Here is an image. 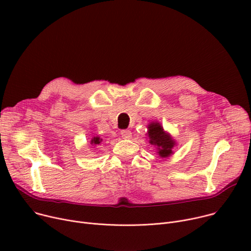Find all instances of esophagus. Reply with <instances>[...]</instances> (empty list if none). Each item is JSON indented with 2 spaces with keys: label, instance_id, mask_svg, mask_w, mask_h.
<instances>
[{
  "label": "esophagus",
  "instance_id": "obj_1",
  "mask_svg": "<svg viewBox=\"0 0 251 251\" xmlns=\"http://www.w3.org/2000/svg\"><path fill=\"white\" fill-rule=\"evenodd\" d=\"M121 136L123 139H129V138H131V136H132V133H131L130 130L125 129V130L121 131Z\"/></svg>",
  "mask_w": 251,
  "mask_h": 251
}]
</instances>
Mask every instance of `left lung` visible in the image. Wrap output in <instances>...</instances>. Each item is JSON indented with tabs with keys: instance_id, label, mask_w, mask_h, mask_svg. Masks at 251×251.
<instances>
[{
	"instance_id": "8db88e82",
	"label": "left lung",
	"mask_w": 251,
	"mask_h": 251,
	"mask_svg": "<svg viewBox=\"0 0 251 251\" xmlns=\"http://www.w3.org/2000/svg\"><path fill=\"white\" fill-rule=\"evenodd\" d=\"M148 135L150 143L156 147L157 153L161 157H168L173 153L172 149L176 144L169 133L164 131L162 125L157 122H151L148 126Z\"/></svg>"
}]
</instances>
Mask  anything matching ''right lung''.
I'll return each instance as SVG.
<instances>
[{"label":"right lung","mask_w":251,"mask_h":251,"mask_svg":"<svg viewBox=\"0 0 251 251\" xmlns=\"http://www.w3.org/2000/svg\"><path fill=\"white\" fill-rule=\"evenodd\" d=\"M100 141H102L101 138H100L99 136H94L90 140V144H100Z\"/></svg>","instance_id":"add662e5"}]
</instances>
